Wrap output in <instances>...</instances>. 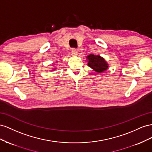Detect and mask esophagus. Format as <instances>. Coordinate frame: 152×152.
<instances>
[{"mask_svg":"<svg viewBox=\"0 0 152 152\" xmlns=\"http://www.w3.org/2000/svg\"><path fill=\"white\" fill-rule=\"evenodd\" d=\"M71 53L73 56H77L79 54V51L76 49H72L71 51Z\"/></svg>","mask_w":152,"mask_h":152,"instance_id":"1","label":"esophagus"}]
</instances>
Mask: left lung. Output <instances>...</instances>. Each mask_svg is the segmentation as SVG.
<instances>
[{"mask_svg": "<svg viewBox=\"0 0 152 152\" xmlns=\"http://www.w3.org/2000/svg\"><path fill=\"white\" fill-rule=\"evenodd\" d=\"M88 66L97 73H102L106 71L109 67L108 64L100 55L90 54L86 56Z\"/></svg>", "mask_w": 152, "mask_h": 152, "instance_id": "obj_1", "label": "left lung"}]
</instances>
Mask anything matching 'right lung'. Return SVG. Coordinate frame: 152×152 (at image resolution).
<instances>
[{
	"label": "right lung",
	"mask_w": 152,
	"mask_h": 152,
	"mask_svg": "<svg viewBox=\"0 0 152 152\" xmlns=\"http://www.w3.org/2000/svg\"><path fill=\"white\" fill-rule=\"evenodd\" d=\"M56 69H57V67H55V68H53V69H52V71H55L56 70Z\"/></svg>",
	"instance_id": "1"
}]
</instances>
